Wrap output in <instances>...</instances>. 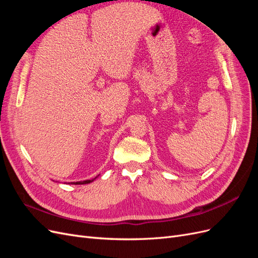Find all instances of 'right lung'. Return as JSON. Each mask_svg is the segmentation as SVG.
<instances>
[{
	"label": "right lung",
	"mask_w": 258,
	"mask_h": 258,
	"mask_svg": "<svg viewBox=\"0 0 258 258\" xmlns=\"http://www.w3.org/2000/svg\"><path fill=\"white\" fill-rule=\"evenodd\" d=\"M99 176V175H98ZM98 176H96L95 178H92V179H86V181H80V182H72L71 184H73V185H83V184H89V183H91V182H93L95 181V179L98 177Z\"/></svg>",
	"instance_id": "add662e5"
}]
</instances>
